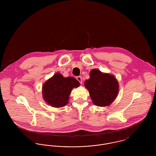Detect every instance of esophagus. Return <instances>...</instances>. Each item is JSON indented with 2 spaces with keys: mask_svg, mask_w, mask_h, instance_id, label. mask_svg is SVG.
<instances>
[{
  "mask_svg": "<svg viewBox=\"0 0 156 156\" xmlns=\"http://www.w3.org/2000/svg\"><path fill=\"white\" fill-rule=\"evenodd\" d=\"M76 79L77 80V81L80 82V83H82V77L81 76H78L76 77Z\"/></svg>",
  "mask_w": 156,
  "mask_h": 156,
  "instance_id": "obj_1",
  "label": "esophagus"
}]
</instances>
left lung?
<instances>
[{"instance_id": "obj_1", "label": "left lung", "mask_w": 156, "mask_h": 156, "mask_svg": "<svg viewBox=\"0 0 156 156\" xmlns=\"http://www.w3.org/2000/svg\"><path fill=\"white\" fill-rule=\"evenodd\" d=\"M93 104L98 106H106L112 104L119 91V84L112 75L104 74L98 69L90 72V78L85 82Z\"/></svg>"}]
</instances>
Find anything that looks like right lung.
<instances>
[{"label":"right lung","mask_w":156,"mask_h":156,"mask_svg":"<svg viewBox=\"0 0 156 156\" xmlns=\"http://www.w3.org/2000/svg\"><path fill=\"white\" fill-rule=\"evenodd\" d=\"M79 86L80 82L74 78H64L61 74L57 73L44 83L43 98L47 103L53 107H62L68 104L72 89Z\"/></svg>","instance_id":"right-lung-1"}]
</instances>
